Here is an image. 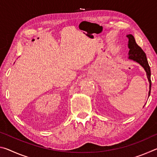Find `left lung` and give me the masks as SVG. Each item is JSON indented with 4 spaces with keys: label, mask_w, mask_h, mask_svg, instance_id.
Here are the masks:
<instances>
[{
    "label": "left lung",
    "mask_w": 157,
    "mask_h": 157,
    "mask_svg": "<svg viewBox=\"0 0 157 157\" xmlns=\"http://www.w3.org/2000/svg\"><path fill=\"white\" fill-rule=\"evenodd\" d=\"M127 37L128 38V48H129V59H132L139 63V64L143 66V68L145 69L146 75H147L149 83H150V91L148 93V95L150 96V91H151V85H152V82H151V71L150 66L148 64L147 57L144 51L142 50L139 45L136 43L135 39L132 34H127ZM144 107V106H143Z\"/></svg>",
    "instance_id": "left-lung-1"
}]
</instances>
